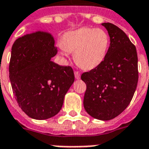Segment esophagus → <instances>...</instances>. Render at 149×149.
<instances>
[{"label":"esophagus","mask_w":149,"mask_h":149,"mask_svg":"<svg viewBox=\"0 0 149 149\" xmlns=\"http://www.w3.org/2000/svg\"><path fill=\"white\" fill-rule=\"evenodd\" d=\"M74 77H75L76 79H79L81 77V74L80 73L78 72V71H74Z\"/></svg>","instance_id":"obj_1"}]
</instances>
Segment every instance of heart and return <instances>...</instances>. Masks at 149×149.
Wrapping results in <instances>:
<instances>
[{"label":"heart","instance_id":"heart-1","mask_svg":"<svg viewBox=\"0 0 149 149\" xmlns=\"http://www.w3.org/2000/svg\"><path fill=\"white\" fill-rule=\"evenodd\" d=\"M109 36L101 29L81 28L67 33L61 40L62 50L60 54L74 53L75 64L83 70L97 68L107 56L109 48Z\"/></svg>","mask_w":149,"mask_h":149}]
</instances>
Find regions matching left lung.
<instances>
[{
    "mask_svg": "<svg viewBox=\"0 0 149 149\" xmlns=\"http://www.w3.org/2000/svg\"><path fill=\"white\" fill-rule=\"evenodd\" d=\"M108 31L110 44L104 61L81 76L86 84L84 108L101 120H109L130 104L138 81L135 46L124 31L112 23L102 24Z\"/></svg>",
    "mask_w": 149,
    "mask_h": 149,
    "instance_id": "1",
    "label": "left lung"
}]
</instances>
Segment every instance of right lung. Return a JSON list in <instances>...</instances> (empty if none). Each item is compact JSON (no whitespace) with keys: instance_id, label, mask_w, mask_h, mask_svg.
<instances>
[{"instance_id":"obj_1","label":"right lung","mask_w":149,"mask_h":149,"mask_svg":"<svg viewBox=\"0 0 149 149\" xmlns=\"http://www.w3.org/2000/svg\"><path fill=\"white\" fill-rule=\"evenodd\" d=\"M57 53L54 40L44 32L18 38L11 48L9 78L15 100L36 120L55 116L74 81L73 69L50 60Z\"/></svg>"}]
</instances>
